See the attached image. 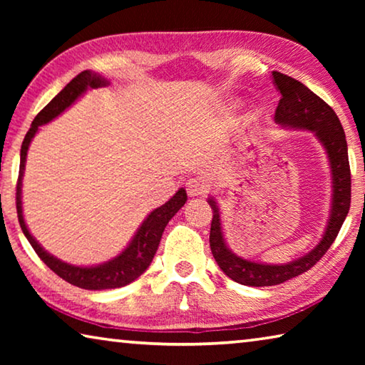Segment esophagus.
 <instances>
[{
    "instance_id": "esophagus-1",
    "label": "esophagus",
    "mask_w": 365,
    "mask_h": 365,
    "mask_svg": "<svg viewBox=\"0 0 365 365\" xmlns=\"http://www.w3.org/2000/svg\"><path fill=\"white\" fill-rule=\"evenodd\" d=\"M206 191H207V183L205 180H201V178L193 177V178H188V180H187V193L190 196L205 195Z\"/></svg>"
}]
</instances>
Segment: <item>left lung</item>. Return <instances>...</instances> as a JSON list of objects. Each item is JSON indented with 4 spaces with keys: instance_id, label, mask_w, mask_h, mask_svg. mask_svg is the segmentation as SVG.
Wrapping results in <instances>:
<instances>
[{
    "instance_id": "obj_1",
    "label": "left lung",
    "mask_w": 365,
    "mask_h": 365,
    "mask_svg": "<svg viewBox=\"0 0 365 365\" xmlns=\"http://www.w3.org/2000/svg\"><path fill=\"white\" fill-rule=\"evenodd\" d=\"M272 82L282 95L279 106L275 109V123L285 128L312 132L319 143L324 146L331 172V209L322 240L312 251L287 264H262L240 257L228 248L222 232L219 205L214 196H209L207 202L212 209L209 245L212 256L227 277L246 287L280 285L316 265L335 242L351 205L348 145L335 110L322 98L312 93L306 85L285 73L272 72Z\"/></svg>"
}]
</instances>
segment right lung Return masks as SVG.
I'll list each match as a JSON object with an SVG mask.
<instances>
[{"label": "right lung", "instance_id": "obj_1", "mask_svg": "<svg viewBox=\"0 0 365 365\" xmlns=\"http://www.w3.org/2000/svg\"><path fill=\"white\" fill-rule=\"evenodd\" d=\"M109 80L91 71L80 72L76 78H72L59 93L43 108L30 125L26 138L22 141L21 148V165H19V178H17V193H16V206L17 217L24 235L32 245L36 255L45 262L54 274H58L61 279L69 282L71 285H76L83 289H110L125 287L133 280H137L143 272L150 267L154 255H156L163 232L169 220L180 211L182 206L187 202V191L180 188L170 200L148 215L140 225L137 233L133 235L132 242L127 245L120 255L109 259V261L98 265H73L67 264L61 259L49 255L45 248L36 242L34 235L29 232L22 214V177L26 170V160L29 146L32 143V138L38 132L40 125L56 119L59 114H63L67 108H71L80 96L88 88H100L108 86Z\"/></svg>", "mask_w": 365, "mask_h": 365}]
</instances>
